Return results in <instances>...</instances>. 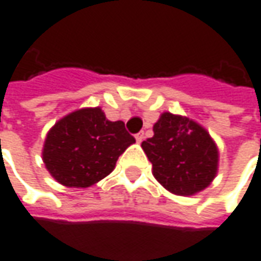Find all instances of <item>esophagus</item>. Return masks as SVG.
Here are the masks:
<instances>
[{
    "instance_id": "34e87169",
    "label": "esophagus",
    "mask_w": 261,
    "mask_h": 261,
    "mask_svg": "<svg viewBox=\"0 0 261 261\" xmlns=\"http://www.w3.org/2000/svg\"><path fill=\"white\" fill-rule=\"evenodd\" d=\"M136 140H137L138 143H141V141L144 140V133H143V131L137 133V134H136Z\"/></svg>"
}]
</instances>
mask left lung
Wrapping results in <instances>:
<instances>
[{
    "mask_svg": "<svg viewBox=\"0 0 261 261\" xmlns=\"http://www.w3.org/2000/svg\"><path fill=\"white\" fill-rule=\"evenodd\" d=\"M154 136L143 141L161 186L177 196H191L210 186L217 173L219 151L210 134L187 117L161 114Z\"/></svg>",
    "mask_w": 261,
    "mask_h": 261,
    "instance_id": "1",
    "label": "left lung"
}]
</instances>
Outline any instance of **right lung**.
<instances>
[{
  "label": "right lung",
  "instance_id": "add662e5",
  "mask_svg": "<svg viewBox=\"0 0 261 261\" xmlns=\"http://www.w3.org/2000/svg\"><path fill=\"white\" fill-rule=\"evenodd\" d=\"M136 138L123 121H110L101 108H83L48 131L42 160L49 174L67 187H90L107 177Z\"/></svg>",
  "mask_w": 261,
  "mask_h": 261
}]
</instances>
